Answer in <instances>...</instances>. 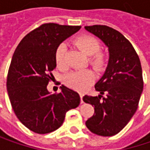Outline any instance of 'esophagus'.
<instances>
[{
	"mask_svg": "<svg viewBox=\"0 0 150 150\" xmlns=\"http://www.w3.org/2000/svg\"><path fill=\"white\" fill-rule=\"evenodd\" d=\"M80 97H81V103H83V100H82L83 94H82V93H80Z\"/></svg>",
	"mask_w": 150,
	"mask_h": 150,
	"instance_id": "obj_1",
	"label": "esophagus"
}]
</instances>
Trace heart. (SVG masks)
I'll use <instances>...</instances> for the list:
<instances>
[{"mask_svg":"<svg viewBox=\"0 0 150 150\" xmlns=\"http://www.w3.org/2000/svg\"><path fill=\"white\" fill-rule=\"evenodd\" d=\"M75 44L88 57L89 64L97 71H100L105 66V57L103 54L99 52L100 43L93 36L90 35H81L79 36L74 41ZM67 51V47L64 43L61 44L55 51V62L57 66L65 69L67 65L65 63V54ZM94 81V75L89 70L81 71H73L69 73L65 76V84L78 91H82L88 88Z\"/></svg>","mask_w":150,"mask_h":150,"instance_id":"obj_1","label":"heart"}]
</instances>
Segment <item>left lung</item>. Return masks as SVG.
Listing matches in <instances>:
<instances>
[{"label": "left lung", "instance_id": "obj_1", "mask_svg": "<svg viewBox=\"0 0 150 150\" xmlns=\"http://www.w3.org/2000/svg\"><path fill=\"white\" fill-rule=\"evenodd\" d=\"M85 29L108 47L109 54L104 74L95 85L100 95L83 96L84 103L95 106L86 126L96 135L112 136L128 124L138 108L143 90L141 62L132 44L117 30L104 25Z\"/></svg>", "mask_w": 150, "mask_h": 150}]
</instances>
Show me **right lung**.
Listing matches in <instances>:
<instances>
[{
  "label": "right lung",
  "instance_id": "add662e5",
  "mask_svg": "<svg viewBox=\"0 0 150 150\" xmlns=\"http://www.w3.org/2000/svg\"><path fill=\"white\" fill-rule=\"evenodd\" d=\"M80 28L42 24L28 33L15 49L7 78L8 94L17 118L35 133L56 130L66 113L80 104L79 94L64 85L59 94L52 95L47 88L56 68L57 47Z\"/></svg>",
  "mask_w": 150,
  "mask_h": 150
}]
</instances>
